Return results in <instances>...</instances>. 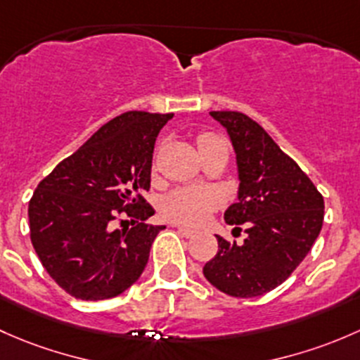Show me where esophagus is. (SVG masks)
Returning a JSON list of instances; mask_svg holds the SVG:
<instances>
[{
    "label": "esophagus",
    "mask_w": 360,
    "mask_h": 360,
    "mask_svg": "<svg viewBox=\"0 0 360 360\" xmlns=\"http://www.w3.org/2000/svg\"><path fill=\"white\" fill-rule=\"evenodd\" d=\"M173 227H175V229H179V231H180L181 234H184L185 237H192V236L195 234V231H192V229L185 227V225H180V224H173Z\"/></svg>",
    "instance_id": "obj_1"
}]
</instances>
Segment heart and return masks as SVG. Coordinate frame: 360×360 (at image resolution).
<instances>
[{"instance_id":"heart-1","label":"heart","mask_w":360,"mask_h":360,"mask_svg":"<svg viewBox=\"0 0 360 360\" xmlns=\"http://www.w3.org/2000/svg\"><path fill=\"white\" fill-rule=\"evenodd\" d=\"M225 142L211 133L199 136V149L211 143ZM221 194L213 187H181L169 192L162 201V211L168 218L181 224H199L214 207L221 205Z\"/></svg>"}]
</instances>
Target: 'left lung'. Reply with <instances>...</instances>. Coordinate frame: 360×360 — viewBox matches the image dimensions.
I'll use <instances>...</instances> for the list:
<instances>
[{"label":"left lung","instance_id":"8db88e82","mask_svg":"<svg viewBox=\"0 0 360 360\" xmlns=\"http://www.w3.org/2000/svg\"><path fill=\"white\" fill-rule=\"evenodd\" d=\"M227 129L237 161V202L225 211L229 225H246L243 244L217 236L218 253L202 274L236 298L272 291L309 255L324 220V199L312 180L279 149L257 121L236 110H211Z\"/></svg>","mask_w":360,"mask_h":360}]
</instances>
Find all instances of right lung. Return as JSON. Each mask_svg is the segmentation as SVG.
<instances>
[{
  "instance_id": "add662e5",
  "label": "right lung",
  "mask_w": 360,
  "mask_h": 360,
  "mask_svg": "<svg viewBox=\"0 0 360 360\" xmlns=\"http://www.w3.org/2000/svg\"><path fill=\"white\" fill-rule=\"evenodd\" d=\"M173 114L129 110L114 117L39 181L29 201L31 240L51 279L88 302L136 283L165 225H147L154 143ZM123 214L131 229H110Z\"/></svg>"
}]
</instances>
